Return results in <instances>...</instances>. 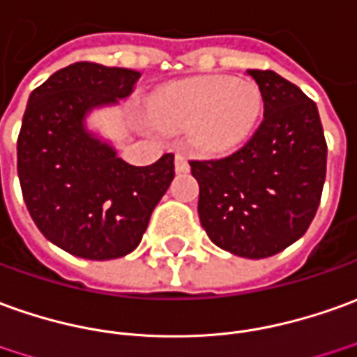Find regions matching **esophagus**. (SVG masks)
<instances>
[{
    "label": "esophagus",
    "mask_w": 357,
    "mask_h": 357,
    "mask_svg": "<svg viewBox=\"0 0 357 357\" xmlns=\"http://www.w3.org/2000/svg\"><path fill=\"white\" fill-rule=\"evenodd\" d=\"M174 171L176 173H186L188 171V159L183 153L174 155Z\"/></svg>",
    "instance_id": "34e87169"
}]
</instances>
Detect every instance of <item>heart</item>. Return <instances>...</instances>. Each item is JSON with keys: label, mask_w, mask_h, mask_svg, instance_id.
I'll return each instance as SVG.
<instances>
[{"label": "heart", "mask_w": 357, "mask_h": 357, "mask_svg": "<svg viewBox=\"0 0 357 357\" xmlns=\"http://www.w3.org/2000/svg\"><path fill=\"white\" fill-rule=\"evenodd\" d=\"M151 112L165 126L190 130L194 146L210 155L239 149L255 132L262 97L249 79L196 77L161 89Z\"/></svg>", "instance_id": "heart-1"}]
</instances>
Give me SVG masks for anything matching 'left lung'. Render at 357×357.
I'll use <instances>...</instances> for the list:
<instances>
[{
	"label": "left lung",
	"mask_w": 357,
	"mask_h": 357,
	"mask_svg": "<svg viewBox=\"0 0 357 357\" xmlns=\"http://www.w3.org/2000/svg\"><path fill=\"white\" fill-rule=\"evenodd\" d=\"M264 120L229 157L192 161L198 215L213 245L235 257L266 258L305 235L323 192L326 142L319 110L276 71L247 70Z\"/></svg>",
	"instance_id": "1"
}]
</instances>
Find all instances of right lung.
<instances>
[{"instance_id": "add662e5", "label": "right lung", "mask_w": 357, "mask_h": 357, "mask_svg": "<svg viewBox=\"0 0 357 357\" xmlns=\"http://www.w3.org/2000/svg\"><path fill=\"white\" fill-rule=\"evenodd\" d=\"M139 71L77 61L31 93L17 139L24 204L46 239L73 257L130 255L174 178V155L147 167L118 157L112 142L87 124L100 108L134 93Z\"/></svg>"}]
</instances>
